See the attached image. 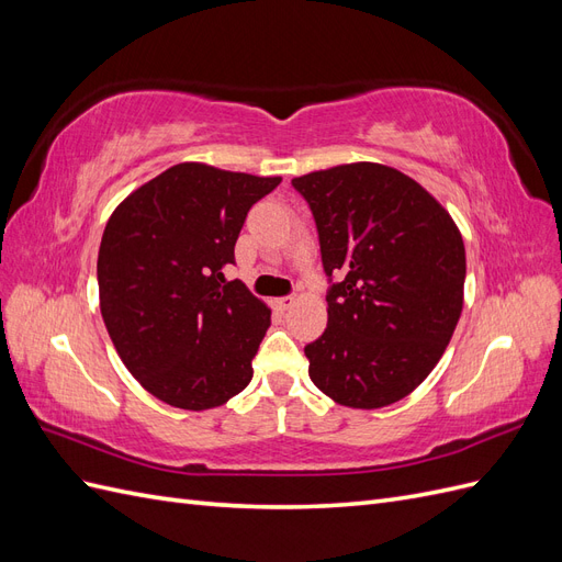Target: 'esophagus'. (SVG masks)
Listing matches in <instances>:
<instances>
[{"instance_id":"esophagus-1","label":"esophagus","mask_w":562,"mask_h":562,"mask_svg":"<svg viewBox=\"0 0 562 562\" xmlns=\"http://www.w3.org/2000/svg\"><path fill=\"white\" fill-rule=\"evenodd\" d=\"M274 304H277V307H279L281 312H285V310H291V307H293V304H295V297H291V295H288V297H279V300H274Z\"/></svg>"}]
</instances>
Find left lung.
Segmentation results:
<instances>
[{
	"label": "left lung",
	"instance_id": "obj_1",
	"mask_svg": "<svg viewBox=\"0 0 562 562\" xmlns=\"http://www.w3.org/2000/svg\"><path fill=\"white\" fill-rule=\"evenodd\" d=\"M314 215L328 328L304 347L335 403L405 398L443 356L462 314L467 255L448 211L396 168L345 164L293 180Z\"/></svg>",
	"mask_w": 562,
	"mask_h": 562
}]
</instances>
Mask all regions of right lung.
<instances>
[{
  "mask_svg": "<svg viewBox=\"0 0 562 562\" xmlns=\"http://www.w3.org/2000/svg\"><path fill=\"white\" fill-rule=\"evenodd\" d=\"M281 178L178 164L119 203L100 241V312L151 396L209 411L244 391L269 310L225 281L246 215Z\"/></svg>",
  "mask_w": 562,
  "mask_h": 562,
  "instance_id": "add662e5",
  "label": "right lung"
}]
</instances>
